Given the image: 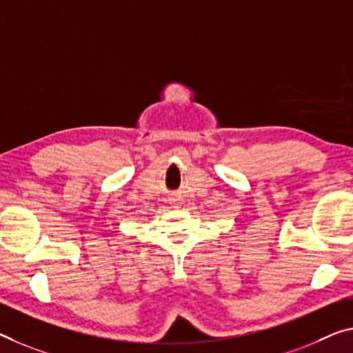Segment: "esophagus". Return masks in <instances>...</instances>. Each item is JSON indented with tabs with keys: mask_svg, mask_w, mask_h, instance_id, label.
I'll list each match as a JSON object with an SVG mask.
<instances>
[{
	"mask_svg": "<svg viewBox=\"0 0 353 353\" xmlns=\"http://www.w3.org/2000/svg\"><path fill=\"white\" fill-rule=\"evenodd\" d=\"M169 202L173 205V207H180V205H181V199L180 197H178V195H173V197H170L169 199Z\"/></svg>",
	"mask_w": 353,
	"mask_h": 353,
	"instance_id": "obj_1",
	"label": "esophagus"
}]
</instances>
